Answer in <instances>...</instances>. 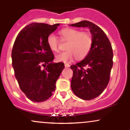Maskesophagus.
I'll return each mask as SVG.
<instances>
[{"instance_id": "34e87169", "label": "esophagus", "mask_w": 130, "mask_h": 130, "mask_svg": "<svg viewBox=\"0 0 130 130\" xmlns=\"http://www.w3.org/2000/svg\"><path fill=\"white\" fill-rule=\"evenodd\" d=\"M65 68H68V67H70V64H68V63H65Z\"/></svg>"}]
</instances>
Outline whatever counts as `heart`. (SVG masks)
<instances>
[{"mask_svg":"<svg viewBox=\"0 0 130 130\" xmlns=\"http://www.w3.org/2000/svg\"><path fill=\"white\" fill-rule=\"evenodd\" d=\"M59 33L64 40L69 42L66 48L68 51L56 56L57 62H68L74 57L77 59H82L87 56L92 44V38L88 33L73 28H66ZM47 43L51 50L54 52L59 51V40L54 34H51L48 35Z\"/></svg>","mask_w":130,"mask_h":130,"instance_id":"heart-1","label":"heart"}]
</instances>
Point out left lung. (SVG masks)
<instances>
[{
    "instance_id": "obj_1",
    "label": "left lung",
    "mask_w": 130,
    "mask_h": 130,
    "mask_svg": "<svg viewBox=\"0 0 130 130\" xmlns=\"http://www.w3.org/2000/svg\"><path fill=\"white\" fill-rule=\"evenodd\" d=\"M71 26L88 27L92 34L90 52L84 60L71 66L73 92L79 98L90 100L99 96L108 86L113 65L112 48L103 30L92 22L83 21Z\"/></svg>"
}]
</instances>
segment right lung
<instances>
[{
	"label": "right lung",
	"mask_w": 130,
	"mask_h": 130,
	"mask_svg": "<svg viewBox=\"0 0 130 130\" xmlns=\"http://www.w3.org/2000/svg\"><path fill=\"white\" fill-rule=\"evenodd\" d=\"M59 25L30 24L19 33L13 44L14 75L21 90L31 101L42 102L51 97L65 68L62 62L54 63V56L47 43L48 35Z\"/></svg>",
	"instance_id": "add662e5"
}]
</instances>
